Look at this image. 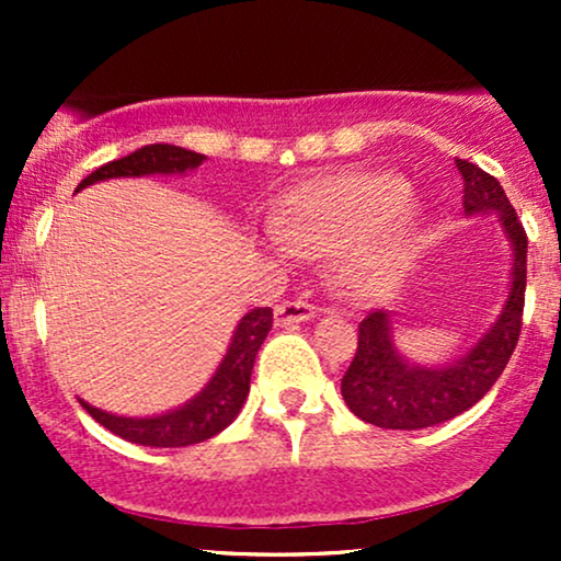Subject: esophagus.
Masks as SVG:
<instances>
[{"label":"esophagus","mask_w":561,"mask_h":561,"mask_svg":"<svg viewBox=\"0 0 561 561\" xmlns=\"http://www.w3.org/2000/svg\"><path fill=\"white\" fill-rule=\"evenodd\" d=\"M313 313H317V311H313L311 302L285 300V302H279V306H276L274 319H276V324H279V327H295V324H302V321L313 319Z\"/></svg>","instance_id":"obj_1"}]
</instances>
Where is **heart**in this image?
I'll list each match as a JSON object with an SVG mask.
<instances>
[{
    "label": "heart",
    "instance_id": "obj_1",
    "mask_svg": "<svg viewBox=\"0 0 561 561\" xmlns=\"http://www.w3.org/2000/svg\"><path fill=\"white\" fill-rule=\"evenodd\" d=\"M411 186L392 173L351 171L293 190L272 216L268 244L282 255H324L347 248L353 282L398 274L409 259Z\"/></svg>",
    "mask_w": 561,
    "mask_h": 561
}]
</instances>
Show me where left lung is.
I'll use <instances>...</instances> for the list:
<instances>
[{
  "instance_id": "obj_1",
  "label": "left lung",
  "mask_w": 561,
  "mask_h": 561,
  "mask_svg": "<svg viewBox=\"0 0 561 561\" xmlns=\"http://www.w3.org/2000/svg\"><path fill=\"white\" fill-rule=\"evenodd\" d=\"M456 169L465 179V214H495L512 242L508 298L501 317L482 334L478 345L448 366L409 364L392 345L388 313H366L358 324L356 356L347 366L340 390L347 409L375 427L422 430L454 420L493 388L517 347L525 308L527 234L499 179L461 158H456Z\"/></svg>"
}]
</instances>
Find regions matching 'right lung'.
Here are the masks:
<instances>
[{
    "mask_svg": "<svg viewBox=\"0 0 561 561\" xmlns=\"http://www.w3.org/2000/svg\"><path fill=\"white\" fill-rule=\"evenodd\" d=\"M205 156L184 150L173 145H147L131 156L105 163L102 169L89 173L76 192L94 182L118 176H150V173H184L195 171ZM274 324L272 308H253L240 319L234 337H231L227 356L218 364L216 375L210 382L192 398L190 403L179 405L160 416H147V420H134V416H115L107 411L94 409L81 401L83 409L94 416L102 427L124 437L128 443L152 448H182L192 443H203L227 430L234 416L240 414L244 398L250 392V375H253L259 347L266 340Z\"/></svg>",
    "mask_w": 561,
    "mask_h": 561,
    "instance_id": "obj_1",
    "label": "right lung"
}]
</instances>
